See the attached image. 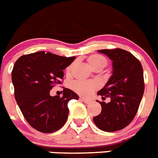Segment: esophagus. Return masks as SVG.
Segmentation results:
<instances>
[{"label":"esophagus","instance_id":"obj_1","mask_svg":"<svg viewBox=\"0 0 158 158\" xmlns=\"http://www.w3.org/2000/svg\"><path fill=\"white\" fill-rule=\"evenodd\" d=\"M80 100L81 101H83L84 103H85V104H90L91 103V100H89V99H85V98H83V97H80Z\"/></svg>","mask_w":158,"mask_h":158}]
</instances>
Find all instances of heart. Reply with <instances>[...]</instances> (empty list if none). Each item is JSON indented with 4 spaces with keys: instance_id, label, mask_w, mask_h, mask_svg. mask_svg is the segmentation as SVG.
Here are the masks:
<instances>
[{
    "instance_id": "1",
    "label": "heart",
    "mask_w": 158,
    "mask_h": 158,
    "mask_svg": "<svg viewBox=\"0 0 158 158\" xmlns=\"http://www.w3.org/2000/svg\"><path fill=\"white\" fill-rule=\"evenodd\" d=\"M87 62L89 65L91 67L92 69L94 70H101L107 65L108 61L107 58L101 54H92L89 58H87ZM73 64L69 65L65 69V73L67 75H70L71 71H72ZM72 89L74 90L76 93L78 94L81 95V96H89L98 89V84L95 81H76L73 82Z\"/></svg>"
}]
</instances>
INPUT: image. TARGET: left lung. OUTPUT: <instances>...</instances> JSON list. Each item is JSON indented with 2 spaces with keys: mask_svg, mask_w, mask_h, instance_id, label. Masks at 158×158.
<instances>
[{
  "mask_svg": "<svg viewBox=\"0 0 158 158\" xmlns=\"http://www.w3.org/2000/svg\"><path fill=\"white\" fill-rule=\"evenodd\" d=\"M112 61V75L97 93L108 103L100 102L102 110L93 118L99 129L107 132L119 131L128 126L136 115L144 93V77L141 62L123 49L100 50ZM97 102H99L97 100Z\"/></svg>",
  "mask_w": 158,
  "mask_h": 158,
  "instance_id": "obj_1",
  "label": "left lung"
}]
</instances>
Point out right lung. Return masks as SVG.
<instances>
[{
  "mask_svg": "<svg viewBox=\"0 0 158 158\" xmlns=\"http://www.w3.org/2000/svg\"><path fill=\"white\" fill-rule=\"evenodd\" d=\"M76 57H62L45 51L23 55L12 71V81L16 103L25 119L34 129L52 133L63 127L69 115L68 103L78 100L69 89L63 96H51L50 91L61 84L67 66Z\"/></svg>",
  "mask_w": 158,
  "mask_h": 158,
  "instance_id": "right-lung-1",
  "label": "right lung"
}]
</instances>
